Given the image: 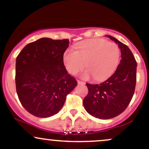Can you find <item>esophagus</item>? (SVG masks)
<instances>
[{"instance_id": "1", "label": "esophagus", "mask_w": 149, "mask_h": 149, "mask_svg": "<svg viewBox=\"0 0 149 149\" xmlns=\"http://www.w3.org/2000/svg\"><path fill=\"white\" fill-rule=\"evenodd\" d=\"M78 84H79V85H84V84H85V82H83V81H80V80H78Z\"/></svg>"}]
</instances>
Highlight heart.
<instances>
[{"label":"heart","mask_w":149,"mask_h":149,"mask_svg":"<svg viewBox=\"0 0 149 149\" xmlns=\"http://www.w3.org/2000/svg\"><path fill=\"white\" fill-rule=\"evenodd\" d=\"M76 51L69 49L64 53L66 69L75 75L83 69V78L93 76L97 80L107 79L115 72L119 64L120 50L115 42L98 38L85 41L76 46ZM86 64H85L84 63Z\"/></svg>","instance_id":"obj_1"}]
</instances>
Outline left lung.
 I'll return each instance as SVG.
<instances>
[{
  "label": "left lung",
  "mask_w": 149,
  "mask_h": 149,
  "mask_svg": "<svg viewBox=\"0 0 149 149\" xmlns=\"http://www.w3.org/2000/svg\"><path fill=\"white\" fill-rule=\"evenodd\" d=\"M120 49V63L115 73L100 84L86 83L88 94L83 100L86 111L100 119H110L122 113L134 93L136 61L129 47L114 37L108 36Z\"/></svg>",
  "instance_id": "1"
}]
</instances>
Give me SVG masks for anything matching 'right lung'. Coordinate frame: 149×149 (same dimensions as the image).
<instances>
[{
  "label": "right lung",
  "instance_id": "right-lung-1",
  "mask_svg": "<svg viewBox=\"0 0 149 149\" xmlns=\"http://www.w3.org/2000/svg\"><path fill=\"white\" fill-rule=\"evenodd\" d=\"M69 40L42 38L24 47L16 59L15 83L26 110L38 118L57 113L77 85L64 65Z\"/></svg>",
  "mask_w": 149,
  "mask_h": 149
}]
</instances>
